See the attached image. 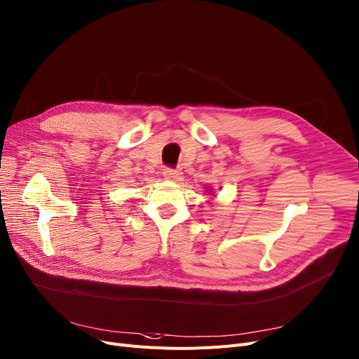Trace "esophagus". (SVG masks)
<instances>
[{
  "mask_svg": "<svg viewBox=\"0 0 359 359\" xmlns=\"http://www.w3.org/2000/svg\"><path fill=\"white\" fill-rule=\"evenodd\" d=\"M163 176L165 180H180L182 179V171L177 170V168H171V167H165L163 170Z\"/></svg>",
  "mask_w": 359,
  "mask_h": 359,
  "instance_id": "esophagus-1",
  "label": "esophagus"
}]
</instances>
